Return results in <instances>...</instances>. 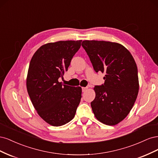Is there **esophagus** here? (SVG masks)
I'll use <instances>...</instances> for the list:
<instances>
[{"label": "esophagus", "instance_id": "34e87169", "mask_svg": "<svg viewBox=\"0 0 158 158\" xmlns=\"http://www.w3.org/2000/svg\"><path fill=\"white\" fill-rule=\"evenodd\" d=\"M88 89V87H83L82 88V92H85V91H86Z\"/></svg>", "mask_w": 158, "mask_h": 158}]
</instances>
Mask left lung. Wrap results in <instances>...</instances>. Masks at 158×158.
Listing matches in <instances>:
<instances>
[{
  "instance_id": "left-lung-1",
  "label": "left lung",
  "mask_w": 158,
  "mask_h": 158,
  "mask_svg": "<svg viewBox=\"0 0 158 158\" xmlns=\"http://www.w3.org/2000/svg\"><path fill=\"white\" fill-rule=\"evenodd\" d=\"M94 70L102 72L104 84L95 85V98L91 102L94 115L107 125H115L131 111L139 89L137 66L123 45L105 41H82Z\"/></svg>"
}]
</instances>
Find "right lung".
I'll return each instance as SVG.
<instances>
[{"label":"right lung","mask_w":158,"mask_h":158,"mask_svg":"<svg viewBox=\"0 0 158 158\" xmlns=\"http://www.w3.org/2000/svg\"><path fill=\"white\" fill-rule=\"evenodd\" d=\"M82 40L59 41L40 47L31 59L26 87L38 114L49 125H64L76 114L82 88L59 82L68 70Z\"/></svg>","instance_id":"right-lung-1"}]
</instances>
